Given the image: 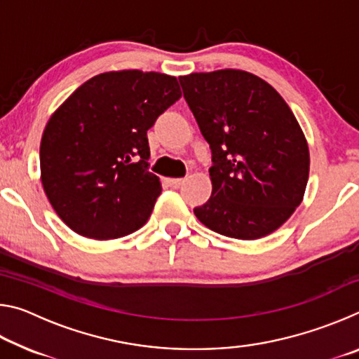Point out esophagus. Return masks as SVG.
Listing matches in <instances>:
<instances>
[{
	"instance_id": "obj_1",
	"label": "esophagus",
	"mask_w": 359,
	"mask_h": 359,
	"mask_svg": "<svg viewBox=\"0 0 359 359\" xmlns=\"http://www.w3.org/2000/svg\"><path fill=\"white\" fill-rule=\"evenodd\" d=\"M184 182L185 179H166V184L172 188H179L180 185H184Z\"/></svg>"
}]
</instances>
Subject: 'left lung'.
<instances>
[{
    "mask_svg": "<svg viewBox=\"0 0 359 359\" xmlns=\"http://www.w3.org/2000/svg\"><path fill=\"white\" fill-rule=\"evenodd\" d=\"M184 98L212 150V196L194 215L228 238L255 241L293 215L306 193L311 155L277 90L252 72L180 76Z\"/></svg>",
    "mask_w": 359,
    "mask_h": 359,
    "instance_id": "8db88e82",
    "label": "left lung"
}]
</instances>
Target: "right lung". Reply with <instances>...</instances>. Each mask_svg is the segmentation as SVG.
I'll return each mask as SVG.
<instances>
[{
	"instance_id": "1",
	"label": "right lung",
	"mask_w": 359,
	"mask_h": 359,
	"mask_svg": "<svg viewBox=\"0 0 359 359\" xmlns=\"http://www.w3.org/2000/svg\"><path fill=\"white\" fill-rule=\"evenodd\" d=\"M182 96L177 79L111 71L82 83L41 139V182L57 215L83 238H123L144 226L161 193L149 171L147 130Z\"/></svg>"
}]
</instances>
